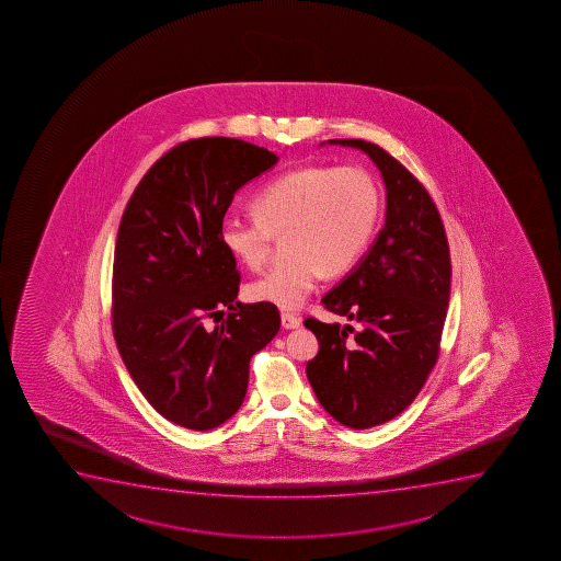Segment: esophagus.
<instances>
[{"instance_id": "1", "label": "esophagus", "mask_w": 561, "mask_h": 561, "mask_svg": "<svg viewBox=\"0 0 561 561\" xmlns=\"http://www.w3.org/2000/svg\"><path fill=\"white\" fill-rule=\"evenodd\" d=\"M282 324H284V329H298L300 317L289 313V311H282Z\"/></svg>"}]
</instances>
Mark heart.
Masks as SVG:
<instances>
[{
  "mask_svg": "<svg viewBox=\"0 0 561 561\" xmlns=\"http://www.w3.org/2000/svg\"><path fill=\"white\" fill-rule=\"evenodd\" d=\"M255 218L231 214L219 240L245 268L271 257L274 237H285L289 257L248 287L257 302L298 308L319 279L340 276L360 259L376 231L381 195L360 167H300L266 182L251 198Z\"/></svg>",
  "mask_w": 561,
  "mask_h": 561,
  "instance_id": "1",
  "label": "heart"
}]
</instances>
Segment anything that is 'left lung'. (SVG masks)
<instances>
[{"mask_svg": "<svg viewBox=\"0 0 561 561\" xmlns=\"http://www.w3.org/2000/svg\"><path fill=\"white\" fill-rule=\"evenodd\" d=\"M329 142L358 148L376 163L387 219L360 263L321 300L351 323L304 321L319 340L306 374L329 415L350 428H374L413 403L437 363L450 253L434 201L398 159L366 140Z\"/></svg>", "mask_w": 561, "mask_h": 561, "instance_id": "1", "label": "left lung"}]
</instances>
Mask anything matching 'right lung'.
<instances>
[{
	"label": "right lung",
	"instance_id": "obj_1",
	"mask_svg": "<svg viewBox=\"0 0 561 561\" xmlns=\"http://www.w3.org/2000/svg\"><path fill=\"white\" fill-rule=\"evenodd\" d=\"M276 163L245 140H185L150 167L119 221L114 340L146 400L182 428L237 413L251 356L279 330L274 304L237 302V259L219 240L234 193Z\"/></svg>",
	"mask_w": 561,
	"mask_h": 561
}]
</instances>
